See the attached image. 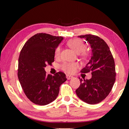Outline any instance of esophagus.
Here are the masks:
<instances>
[{
  "instance_id": "esophagus-1",
  "label": "esophagus",
  "mask_w": 129,
  "mask_h": 129,
  "mask_svg": "<svg viewBox=\"0 0 129 129\" xmlns=\"http://www.w3.org/2000/svg\"><path fill=\"white\" fill-rule=\"evenodd\" d=\"M66 77H67V78L68 80H70V79H72V78H73V76H71V75H67V76H66Z\"/></svg>"
}]
</instances>
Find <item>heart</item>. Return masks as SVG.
<instances>
[{"label":"heart","mask_w":129,"mask_h":129,"mask_svg":"<svg viewBox=\"0 0 129 129\" xmlns=\"http://www.w3.org/2000/svg\"><path fill=\"white\" fill-rule=\"evenodd\" d=\"M67 45L76 53L80 54L81 53V55L82 56H86V52L85 51V49L86 48V45L82 40L78 39H72V40L68 41ZM60 52L61 48L60 46H58L54 51V56L56 57H59ZM78 68V64L76 62H65L61 65V69L65 72L68 73H75Z\"/></svg>","instance_id":"1"}]
</instances>
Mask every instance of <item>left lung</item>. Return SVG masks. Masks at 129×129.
<instances>
[{"label":"left lung","mask_w":129,"mask_h":129,"mask_svg":"<svg viewBox=\"0 0 129 129\" xmlns=\"http://www.w3.org/2000/svg\"><path fill=\"white\" fill-rule=\"evenodd\" d=\"M78 37L85 39L92 49L90 60L81 72H91L92 76L89 80L79 78L81 84L76 94L87 104L100 103L109 95L115 82L114 58L108 44L100 37L90 34Z\"/></svg>","instance_id":"obj_1"}]
</instances>
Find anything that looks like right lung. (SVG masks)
Masks as SVG:
<instances>
[{
    "label": "right lung",
    "mask_w": 129,
    "mask_h": 129,
    "mask_svg": "<svg viewBox=\"0 0 129 129\" xmlns=\"http://www.w3.org/2000/svg\"><path fill=\"white\" fill-rule=\"evenodd\" d=\"M61 36L37 34L24 45L19 57L17 76L25 94L30 101L46 105L56 99L60 86L67 80L62 72L47 75L44 68L54 61V51Z\"/></svg>",
    "instance_id": "1"
}]
</instances>
